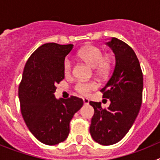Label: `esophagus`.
<instances>
[{
	"label": "esophagus",
	"instance_id": "obj_1",
	"mask_svg": "<svg viewBox=\"0 0 160 160\" xmlns=\"http://www.w3.org/2000/svg\"><path fill=\"white\" fill-rule=\"evenodd\" d=\"M89 102H90V100L87 98H83V102H84V104H89Z\"/></svg>",
	"mask_w": 160,
	"mask_h": 160
}]
</instances>
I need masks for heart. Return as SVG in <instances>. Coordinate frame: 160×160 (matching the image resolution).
Masks as SVG:
<instances>
[{"mask_svg": "<svg viewBox=\"0 0 160 160\" xmlns=\"http://www.w3.org/2000/svg\"><path fill=\"white\" fill-rule=\"evenodd\" d=\"M78 56L85 62L87 63L92 68H95V70L100 75H105L110 70V63L107 60L103 58V53L100 49L94 46H87L82 48L78 53ZM72 63L70 59H66L64 62V71L69 73L71 71ZM98 84L94 82H78L76 84L75 89L78 92L82 94H88L91 90H95Z\"/></svg>", "mask_w": 160, "mask_h": 160, "instance_id": "b5f03b06", "label": "heart"}]
</instances>
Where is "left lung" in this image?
Here are the masks:
<instances>
[{"instance_id":"1","label":"left lung","mask_w":160,"mask_h":160,"mask_svg":"<svg viewBox=\"0 0 160 160\" xmlns=\"http://www.w3.org/2000/svg\"><path fill=\"white\" fill-rule=\"evenodd\" d=\"M106 44L115 55L112 75L101 90L111 104L102 109L101 102H90L94 110L90 132L95 142L108 146L119 142L135 122L142 104L143 78L138 58L128 44L116 38Z\"/></svg>"}]
</instances>
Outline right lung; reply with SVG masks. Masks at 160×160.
I'll list each match as a JSON object with an SVG mask.
<instances>
[{
  "instance_id": "1",
  "label": "right lung",
  "mask_w": 160,
  "mask_h": 160,
  "mask_svg": "<svg viewBox=\"0 0 160 160\" xmlns=\"http://www.w3.org/2000/svg\"><path fill=\"white\" fill-rule=\"evenodd\" d=\"M73 46L44 44L32 53L24 68L18 90L22 117L33 136L46 145L66 140L70 120L83 105L79 98L58 99L54 95L55 85L65 78V58Z\"/></svg>"
}]
</instances>
